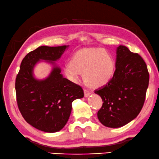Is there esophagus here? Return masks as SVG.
Here are the masks:
<instances>
[{
  "instance_id": "1",
  "label": "esophagus",
  "mask_w": 159,
  "mask_h": 159,
  "mask_svg": "<svg viewBox=\"0 0 159 159\" xmlns=\"http://www.w3.org/2000/svg\"><path fill=\"white\" fill-rule=\"evenodd\" d=\"M91 94V91H89V90H88V89H85L84 90V96H85V97L89 96Z\"/></svg>"
}]
</instances>
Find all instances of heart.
<instances>
[{"mask_svg": "<svg viewBox=\"0 0 159 159\" xmlns=\"http://www.w3.org/2000/svg\"><path fill=\"white\" fill-rule=\"evenodd\" d=\"M115 61L104 48H84L75 52L65 68V73L73 81H78L79 73H83L85 83L98 88L107 84L115 73Z\"/></svg>", "mask_w": 159, "mask_h": 159, "instance_id": "heart-1", "label": "heart"}]
</instances>
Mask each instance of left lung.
Returning a JSON list of instances; mask_svg holds the SVG:
<instances>
[{"instance_id":"1","label":"left lung","mask_w":159,"mask_h":159,"mask_svg":"<svg viewBox=\"0 0 159 159\" xmlns=\"http://www.w3.org/2000/svg\"><path fill=\"white\" fill-rule=\"evenodd\" d=\"M148 82L149 73L143 59L127 47L118 46L112 79L95 91L103 101L97 113L101 124L119 128L136 118L143 108Z\"/></svg>"}]
</instances>
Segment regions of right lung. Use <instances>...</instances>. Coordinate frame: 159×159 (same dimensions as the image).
I'll use <instances>...</instances> for the list:
<instances>
[{
	"instance_id": "add662e5",
	"label": "right lung",
	"mask_w": 159,
	"mask_h": 159,
	"mask_svg": "<svg viewBox=\"0 0 159 159\" xmlns=\"http://www.w3.org/2000/svg\"><path fill=\"white\" fill-rule=\"evenodd\" d=\"M68 46H40L23 59L16 79L19 111L28 124L40 131L54 133L65 126L70 115L72 102L84 97V90L61 74L54 61ZM43 60L54 66L49 76L38 80L33 76L35 64Z\"/></svg>"
}]
</instances>
